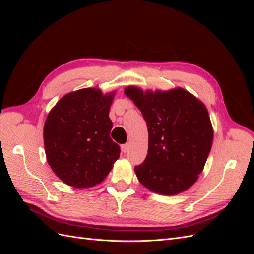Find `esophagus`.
Returning a JSON list of instances; mask_svg holds the SVG:
<instances>
[{
    "label": "esophagus",
    "instance_id": "1",
    "mask_svg": "<svg viewBox=\"0 0 254 254\" xmlns=\"http://www.w3.org/2000/svg\"><path fill=\"white\" fill-rule=\"evenodd\" d=\"M129 146H130V144L129 143H126V144H124V145H122L121 146V149H122V151L123 152H127L128 150H129Z\"/></svg>",
    "mask_w": 254,
    "mask_h": 254
}]
</instances>
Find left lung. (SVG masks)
<instances>
[{
	"mask_svg": "<svg viewBox=\"0 0 254 254\" xmlns=\"http://www.w3.org/2000/svg\"><path fill=\"white\" fill-rule=\"evenodd\" d=\"M127 97L140 109L148 129V152L134 167L153 193L180 194L198 180L213 144V126L204 104L189 91L146 90L128 86Z\"/></svg>",
	"mask_w": 254,
	"mask_h": 254,
	"instance_id": "obj_1",
	"label": "left lung"
}]
</instances>
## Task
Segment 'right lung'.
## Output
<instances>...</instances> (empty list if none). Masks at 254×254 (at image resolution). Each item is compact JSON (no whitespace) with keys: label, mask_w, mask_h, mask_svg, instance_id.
Masks as SVG:
<instances>
[{"label":"right lung","mask_w":254,"mask_h":254,"mask_svg":"<svg viewBox=\"0 0 254 254\" xmlns=\"http://www.w3.org/2000/svg\"><path fill=\"white\" fill-rule=\"evenodd\" d=\"M115 92L104 94L84 88L61 97L45 120V156L52 171L76 189L95 187L104 181L120 158V146L110 132V107Z\"/></svg>","instance_id":"right-lung-1"}]
</instances>
